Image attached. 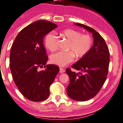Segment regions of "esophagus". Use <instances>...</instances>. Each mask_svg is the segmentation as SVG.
I'll list each match as a JSON object with an SVG mask.
<instances>
[{"label":"esophagus","mask_w":123,"mask_h":123,"mask_svg":"<svg viewBox=\"0 0 123 123\" xmlns=\"http://www.w3.org/2000/svg\"><path fill=\"white\" fill-rule=\"evenodd\" d=\"M65 72V70L64 69L62 68H60V73H62Z\"/></svg>","instance_id":"obj_1"}]
</instances>
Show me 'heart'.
<instances>
[{"instance_id": "heart-1", "label": "heart", "mask_w": 123, "mask_h": 123, "mask_svg": "<svg viewBox=\"0 0 123 123\" xmlns=\"http://www.w3.org/2000/svg\"><path fill=\"white\" fill-rule=\"evenodd\" d=\"M62 36L69 41L67 47L68 51H58L51 55L52 63L63 66L74 60L75 55L83 57L90 51L92 46V38L88 34H82L80 31L72 29L63 30ZM58 38L53 32L46 35L45 45L49 50L54 51L58 48Z\"/></svg>"}]
</instances>
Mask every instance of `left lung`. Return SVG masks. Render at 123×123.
I'll return each mask as SVG.
<instances>
[{
    "instance_id": "left-lung-1",
    "label": "left lung",
    "mask_w": 123,
    "mask_h": 123,
    "mask_svg": "<svg viewBox=\"0 0 123 123\" xmlns=\"http://www.w3.org/2000/svg\"><path fill=\"white\" fill-rule=\"evenodd\" d=\"M76 25L92 33L94 45L87 54L72 65V68L83 73H76L70 68L66 69L70 79L67 94L76 101H86L95 97L105 83L108 73L110 54L105 40L98 32L86 25L79 23Z\"/></svg>"
}]
</instances>
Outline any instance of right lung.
I'll return each instance as SVG.
<instances>
[{
  "instance_id": "add662e5",
  "label": "right lung",
  "mask_w": 123,
  "mask_h": 123,
  "mask_svg": "<svg viewBox=\"0 0 123 123\" xmlns=\"http://www.w3.org/2000/svg\"><path fill=\"white\" fill-rule=\"evenodd\" d=\"M57 25L39 20L22 29L15 37L10 54V68L18 90L28 99L35 102L46 100L50 87L60 71L55 65H47L48 55L44 37ZM45 69L40 71L39 67Z\"/></svg>"
}]
</instances>
